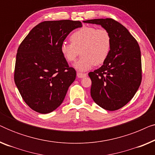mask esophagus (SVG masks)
<instances>
[{
  "instance_id": "esophagus-1",
  "label": "esophagus",
  "mask_w": 155,
  "mask_h": 155,
  "mask_svg": "<svg viewBox=\"0 0 155 155\" xmlns=\"http://www.w3.org/2000/svg\"><path fill=\"white\" fill-rule=\"evenodd\" d=\"M77 76H78V78H83L84 77H86L87 74L86 73H78Z\"/></svg>"
}]
</instances>
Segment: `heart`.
Returning a JSON list of instances; mask_svg holds the SVG:
<instances>
[{"label":"heart","instance_id":"heart-1","mask_svg":"<svg viewBox=\"0 0 155 155\" xmlns=\"http://www.w3.org/2000/svg\"><path fill=\"white\" fill-rule=\"evenodd\" d=\"M71 43L63 41L60 46L61 54L68 62H73L80 52L81 58L74 64L78 71L84 72L103 64L109 56L112 48L111 34L104 28L84 26L70 36Z\"/></svg>","mask_w":155,"mask_h":155}]
</instances>
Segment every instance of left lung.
<instances>
[{
	"label": "left lung",
	"mask_w": 155,
	"mask_h": 155,
	"mask_svg": "<svg viewBox=\"0 0 155 155\" xmlns=\"http://www.w3.org/2000/svg\"><path fill=\"white\" fill-rule=\"evenodd\" d=\"M86 23L100 25L112 37L109 56L97 70L88 73L91 97L99 107L116 111L128 104L142 81L141 53L136 39L128 29L111 18L94 19Z\"/></svg>",
	"instance_id": "left-lung-1"
}]
</instances>
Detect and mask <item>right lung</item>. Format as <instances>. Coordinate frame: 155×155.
Instances as JSON below:
<instances>
[{"instance_id":"obj_1","label":"right lung","mask_w":155,"mask_h":155,"mask_svg":"<svg viewBox=\"0 0 155 155\" xmlns=\"http://www.w3.org/2000/svg\"><path fill=\"white\" fill-rule=\"evenodd\" d=\"M80 21H44L34 27L19 46L14 80L25 102L40 114L50 113L64 100L76 78L60 46Z\"/></svg>"}]
</instances>
